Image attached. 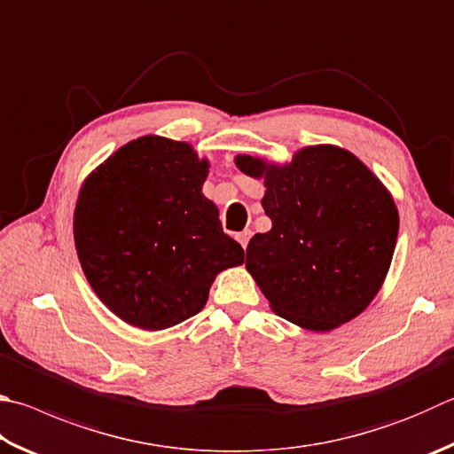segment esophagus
I'll list each match as a JSON object with an SVG mask.
<instances>
[{
    "label": "esophagus",
    "instance_id": "esophagus-1",
    "mask_svg": "<svg viewBox=\"0 0 454 454\" xmlns=\"http://www.w3.org/2000/svg\"><path fill=\"white\" fill-rule=\"evenodd\" d=\"M250 236H252V230H244V232H240V234L236 236V238H238V242L242 244V248H246V246H248V242H250Z\"/></svg>",
    "mask_w": 454,
    "mask_h": 454
}]
</instances>
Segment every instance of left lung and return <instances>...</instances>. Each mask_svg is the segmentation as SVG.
I'll use <instances>...</instances> for the list:
<instances>
[{
  "instance_id": "8db88e82",
  "label": "left lung",
  "mask_w": 454,
  "mask_h": 454,
  "mask_svg": "<svg viewBox=\"0 0 454 454\" xmlns=\"http://www.w3.org/2000/svg\"><path fill=\"white\" fill-rule=\"evenodd\" d=\"M263 176L271 230L246 248V268L278 316L329 332L364 311L389 271L399 232L391 194L357 156L319 145L284 167L236 156Z\"/></svg>"
}]
</instances>
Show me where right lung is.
Returning a JSON list of instances; mask_svg holds the SVG:
<instances>
[{
  "instance_id": "add662e5",
  "label": "right lung",
  "mask_w": 454,
  "mask_h": 454,
  "mask_svg": "<svg viewBox=\"0 0 454 454\" xmlns=\"http://www.w3.org/2000/svg\"><path fill=\"white\" fill-rule=\"evenodd\" d=\"M208 162L191 145L141 137L79 192L73 232L90 287L114 316L156 332L199 313L244 250L202 194Z\"/></svg>"
}]
</instances>
